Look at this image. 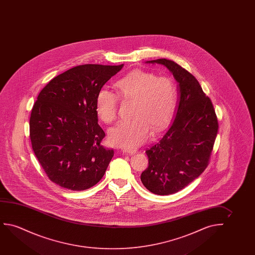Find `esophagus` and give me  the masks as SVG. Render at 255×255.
<instances>
[{
    "label": "esophagus",
    "mask_w": 255,
    "mask_h": 255,
    "mask_svg": "<svg viewBox=\"0 0 255 255\" xmlns=\"http://www.w3.org/2000/svg\"><path fill=\"white\" fill-rule=\"evenodd\" d=\"M122 151L126 154H135L136 152V149H130V148H124Z\"/></svg>",
    "instance_id": "1"
}]
</instances>
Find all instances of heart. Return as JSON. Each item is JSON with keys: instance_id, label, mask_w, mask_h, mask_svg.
Segmentation results:
<instances>
[{"instance_id": "b5f03b06", "label": "heart", "mask_w": 255, "mask_h": 255, "mask_svg": "<svg viewBox=\"0 0 255 255\" xmlns=\"http://www.w3.org/2000/svg\"><path fill=\"white\" fill-rule=\"evenodd\" d=\"M120 98L134 101L133 120L124 121L109 130L110 143L115 146L134 148L144 143L151 134L164 129L173 115L178 91L174 82L166 77L136 70L118 81ZM119 98L102 88L96 98V112L103 122L112 123L118 116Z\"/></svg>"}]
</instances>
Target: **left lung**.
<instances>
[{
    "instance_id": "8db88e82",
    "label": "left lung",
    "mask_w": 255,
    "mask_h": 255,
    "mask_svg": "<svg viewBox=\"0 0 255 255\" xmlns=\"http://www.w3.org/2000/svg\"><path fill=\"white\" fill-rule=\"evenodd\" d=\"M145 63L166 67L178 84L174 120L163 137L145 151L149 166L141 174L147 190L169 195L185 188L207 167L219 124L211 99L192 74L171 60Z\"/></svg>"
}]
</instances>
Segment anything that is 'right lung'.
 Returning <instances> with one entry per match:
<instances>
[{
  "label": "right lung",
  "mask_w": 255,
  "mask_h": 255,
  "mask_svg": "<svg viewBox=\"0 0 255 255\" xmlns=\"http://www.w3.org/2000/svg\"><path fill=\"white\" fill-rule=\"evenodd\" d=\"M118 66L84 64L53 78L32 109V148L51 181L63 188L84 191L105 175L114 150L101 144L96 98Z\"/></svg>",
  "instance_id": "1"
}]
</instances>
